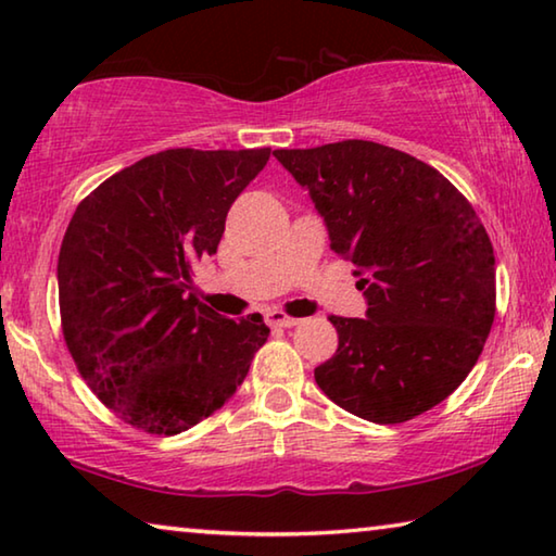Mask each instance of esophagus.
<instances>
[{
	"label": "esophagus",
	"mask_w": 556,
	"mask_h": 556,
	"mask_svg": "<svg viewBox=\"0 0 556 556\" xmlns=\"http://www.w3.org/2000/svg\"><path fill=\"white\" fill-rule=\"evenodd\" d=\"M301 321V318H294V316H287V314H281V312H269L267 314V324L269 326H279V328H291V326H296Z\"/></svg>",
	"instance_id": "34e87169"
}]
</instances>
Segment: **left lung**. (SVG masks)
<instances>
[{
	"label": "left lung",
	"mask_w": 556,
	"mask_h": 556,
	"mask_svg": "<svg viewBox=\"0 0 556 556\" xmlns=\"http://www.w3.org/2000/svg\"><path fill=\"white\" fill-rule=\"evenodd\" d=\"M275 156L368 304L365 318H328L338 348L316 384L375 425L437 407L473 370L495 316L493 244L473 205L437 168L363 139Z\"/></svg>",
	"instance_id": "obj_1"
}]
</instances>
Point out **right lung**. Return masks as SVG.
Wrapping results in <instances>:
<instances>
[{"instance_id":"add662e5","label":"right lung","mask_w":556,"mask_h":556,"mask_svg":"<svg viewBox=\"0 0 556 556\" xmlns=\"http://www.w3.org/2000/svg\"><path fill=\"white\" fill-rule=\"evenodd\" d=\"M269 149H166L122 168L68 223L59 255L65 345L90 390L149 434L211 417L269 328L225 318L193 294L191 267L218 250L235 199Z\"/></svg>"}]
</instances>
